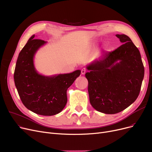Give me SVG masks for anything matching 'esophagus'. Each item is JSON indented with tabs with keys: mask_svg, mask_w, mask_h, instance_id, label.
Wrapping results in <instances>:
<instances>
[{
	"mask_svg": "<svg viewBox=\"0 0 152 152\" xmlns=\"http://www.w3.org/2000/svg\"><path fill=\"white\" fill-rule=\"evenodd\" d=\"M86 72V69L85 68L82 69V74L83 75H84V74H85Z\"/></svg>",
	"mask_w": 152,
	"mask_h": 152,
	"instance_id": "1",
	"label": "esophagus"
}]
</instances>
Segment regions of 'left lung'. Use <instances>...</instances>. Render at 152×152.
<instances>
[{
  "instance_id": "left-lung-1",
  "label": "left lung",
  "mask_w": 152,
  "mask_h": 152,
  "mask_svg": "<svg viewBox=\"0 0 152 152\" xmlns=\"http://www.w3.org/2000/svg\"><path fill=\"white\" fill-rule=\"evenodd\" d=\"M116 36L123 44L93 62L85 74L91 105L106 114L119 113L134 102L144 76L138 48L127 35Z\"/></svg>"
}]
</instances>
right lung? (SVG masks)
<instances>
[{"instance_id":"obj_1","label":"right lung","mask_w":152,"mask_h":152,"mask_svg":"<svg viewBox=\"0 0 152 152\" xmlns=\"http://www.w3.org/2000/svg\"><path fill=\"white\" fill-rule=\"evenodd\" d=\"M29 39L20 51L14 72V81L20 99L26 107L39 115L51 116L64 108L67 101V90L81 71L54 77L39 75L35 70L33 58L35 52L45 43L43 40Z\"/></svg>"}]
</instances>
